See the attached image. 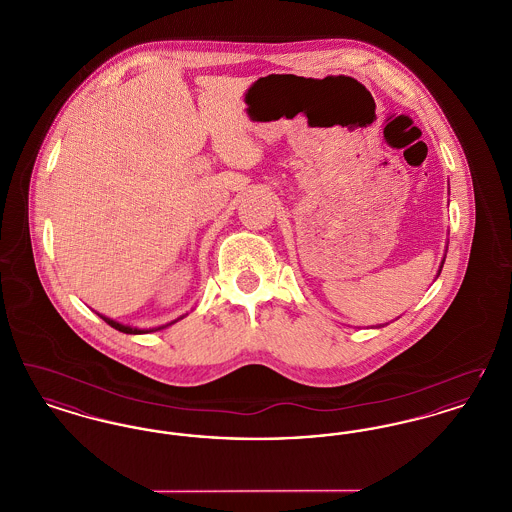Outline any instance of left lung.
<instances>
[{"mask_svg":"<svg viewBox=\"0 0 512 512\" xmlns=\"http://www.w3.org/2000/svg\"><path fill=\"white\" fill-rule=\"evenodd\" d=\"M443 263H445V257H443V261H441V265H439L438 276L439 272H441V268H443Z\"/></svg>","mask_w":512,"mask_h":512,"instance_id":"obj_1","label":"left lung"}]
</instances>
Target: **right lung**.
Segmentation results:
<instances>
[{
	"instance_id": "add662e5",
	"label": "right lung",
	"mask_w": 512,
	"mask_h": 512,
	"mask_svg": "<svg viewBox=\"0 0 512 512\" xmlns=\"http://www.w3.org/2000/svg\"><path fill=\"white\" fill-rule=\"evenodd\" d=\"M98 317L103 318L109 326H113L115 330H119V332H124V334H149V332H157V330H163V328H167V326H171L174 322H178L180 318L186 317V315H182L180 318H176V320H172L169 324H163V326H159V328H136V326H130V324H122V322H117V320H113V318L105 317V315H99Z\"/></svg>"
}]
</instances>
